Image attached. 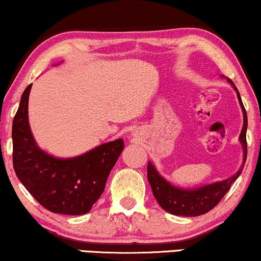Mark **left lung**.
<instances>
[{"instance_id": "obj_1", "label": "left lung", "mask_w": 261, "mask_h": 261, "mask_svg": "<svg viewBox=\"0 0 261 261\" xmlns=\"http://www.w3.org/2000/svg\"><path fill=\"white\" fill-rule=\"evenodd\" d=\"M221 76H225L221 74ZM232 88L237 93L238 101L243 112V127L240 134V142L243 149V162L238 172H236L233 176L228 178L220 180V182H214L210 185H205L197 188H180L168 182L166 178L159 173L156 167L152 165V162H148V180L150 187L152 189V194L160 206L167 213L177 216H200L206 214L207 211L216 206L220 203V200L225 197V194L229 191L232 183L240 177V174L243 171L244 164L247 160V127H248V118L247 112L244 109L243 102H242L241 95L238 89L236 88L233 82L231 79H227Z\"/></svg>"}]
</instances>
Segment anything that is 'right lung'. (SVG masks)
I'll list each match as a JSON object with an SVG mask.
<instances>
[{"mask_svg": "<svg viewBox=\"0 0 261 261\" xmlns=\"http://www.w3.org/2000/svg\"><path fill=\"white\" fill-rule=\"evenodd\" d=\"M32 84L21 95L12 125L13 167L27 191L51 213L84 215L105 191L109 174L124 149L123 139L109 142L74 158L47 154L34 139L28 101Z\"/></svg>", "mask_w": 261, "mask_h": 261, "instance_id": "add662e5", "label": "right lung"}]
</instances>
